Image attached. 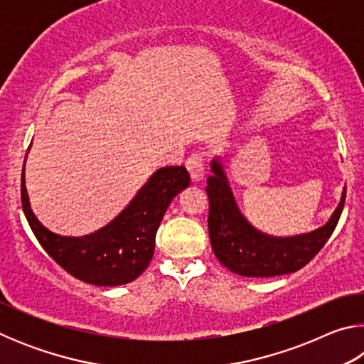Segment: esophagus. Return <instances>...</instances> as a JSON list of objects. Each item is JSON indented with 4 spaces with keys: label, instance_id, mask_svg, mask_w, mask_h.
I'll return each mask as SVG.
<instances>
[{
    "label": "esophagus",
    "instance_id": "1",
    "mask_svg": "<svg viewBox=\"0 0 364 364\" xmlns=\"http://www.w3.org/2000/svg\"><path fill=\"white\" fill-rule=\"evenodd\" d=\"M186 168L189 171V176L193 183L200 181L204 178V159H202L200 154H193L186 160Z\"/></svg>",
    "mask_w": 364,
    "mask_h": 364
}]
</instances>
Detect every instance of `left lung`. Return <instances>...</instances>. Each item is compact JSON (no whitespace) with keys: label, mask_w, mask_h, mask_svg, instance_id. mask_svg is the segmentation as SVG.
Returning <instances> with one entry per match:
<instances>
[{"label":"left lung","mask_w":364,"mask_h":364,"mask_svg":"<svg viewBox=\"0 0 364 364\" xmlns=\"http://www.w3.org/2000/svg\"><path fill=\"white\" fill-rule=\"evenodd\" d=\"M207 178L208 234L215 257L232 273L247 278H271L304 268L328 242L336 230L345 204L343 188L341 202L324 226L297 236H269L252 226L239 210L226 171L220 157L210 164Z\"/></svg>","instance_id":"1"}]
</instances>
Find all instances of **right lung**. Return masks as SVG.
<instances>
[{
  "instance_id": "obj_1",
  "label": "right lung",
  "mask_w": 364,
  "mask_h": 364,
  "mask_svg": "<svg viewBox=\"0 0 364 364\" xmlns=\"http://www.w3.org/2000/svg\"><path fill=\"white\" fill-rule=\"evenodd\" d=\"M188 186L189 173L183 165L159 168L110 223L78 237L49 231L35 217L26 188V165L21 191L23 213L46 254L73 278L110 287L134 281L147 268L160 221L173 197Z\"/></svg>"
}]
</instances>
